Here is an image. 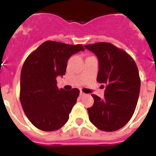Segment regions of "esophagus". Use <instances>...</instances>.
<instances>
[{"mask_svg": "<svg viewBox=\"0 0 156 156\" xmlns=\"http://www.w3.org/2000/svg\"><path fill=\"white\" fill-rule=\"evenodd\" d=\"M85 95H86V94H84L82 91H80V97H84Z\"/></svg>", "mask_w": 156, "mask_h": 156, "instance_id": "esophagus-1", "label": "esophagus"}]
</instances>
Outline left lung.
Here are the masks:
<instances>
[{
	"instance_id": "1",
	"label": "left lung",
	"mask_w": 156,
	"mask_h": 156,
	"mask_svg": "<svg viewBox=\"0 0 156 156\" xmlns=\"http://www.w3.org/2000/svg\"><path fill=\"white\" fill-rule=\"evenodd\" d=\"M84 47L97 56V81L106 86L104 98L92 94L94 102L87 108L89 119L101 130L115 131L129 122L136 108L140 88L138 69L127 53L110 43Z\"/></svg>"
}]
</instances>
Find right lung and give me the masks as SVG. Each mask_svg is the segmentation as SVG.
<instances>
[{
  "label": "right lung",
  "mask_w": 156,
  "mask_h": 156,
  "mask_svg": "<svg viewBox=\"0 0 156 156\" xmlns=\"http://www.w3.org/2000/svg\"><path fill=\"white\" fill-rule=\"evenodd\" d=\"M84 51L81 44L48 41L32 52L23 66L20 76V101L29 120L44 131L64 126L80 90L57 87V76L66 74L68 59Z\"/></svg>",
  "instance_id": "add662e5"
}]
</instances>
